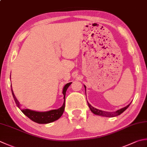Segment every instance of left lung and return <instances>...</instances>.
Masks as SVG:
<instances>
[{
    "instance_id": "1",
    "label": "left lung",
    "mask_w": 147,
    "mask_h": 147,
    "mask_svg": "<svg viewBox=\"0 0 147 147\" xmlns=\"http://www.w3.org/2000/svg\"><path fill=\"white\" fill-rule=\"evenodd\" d=\"M85 87V92H86V87L85 85H84ZM88 105L89 106V108L91 110V111L93 113H94L95 115H100V116H102V117H117L118 115H120V114H122L123 111H124L126 109H127L129 105H131V103L129 105H128L127 106H126L125 107L120 109V110H117L116 111L114 112H108V111H102V110H98V109L95 108L93 106H92L88 102Z\"/></svg>"
}]
</instances>
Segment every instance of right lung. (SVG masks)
I'll list each match as a JSON object with an SVG mask.
<instances>
[{"mask_svg":"<svg viewBox=\"0 0 147 147\" xmlns=\"http://www.w3.org/2000/svg\"><path fill=\"white\" fill-rule=\"evenodd\" d=\"M11 78V76H10ZM71 83H68L66 84L64 88H63L62 94L64 95V103H63L62 106L60 108L57 109V110H52L48 111H44V112H40V111H36L33 110H30L29 109H22L20 108V102L16 98L15 96H14L13 90L11 87V92H12V94L13 96V98L14 99L17 106L21 110V111L27 117L29 118L30 120L32 121L35 122L37 123H48L53 122L55 120H58L59 118L62 115L63 113H64V109H65V92L67 90V88L69 87Z\"/></svg>","mask_w":147,"mask_h":147,"instance_id":"add662e5","label":"right lung"}]
</instances>
